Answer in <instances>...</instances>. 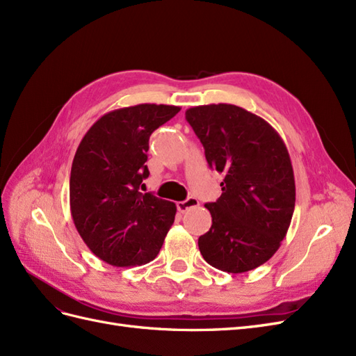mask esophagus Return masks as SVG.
Segmentation results:
<instances>
[{"label": "esophagus", "mask_w": 356, "mask_h": 356, "mask_svg": "<svg viewBox=\"0 0 356 356\" xmlns=\"http://www.w3.org/2000/svg\"><path fill=\"white\" fill-rule=\"evenodd\" d=\"M197 207H199V200H197L196 197H188V199H186V200H182V202H178V203H177L178 211L182 212V213L190 211V209H193V208H197Z\"/></svg>", "instance_id": "esophagus-1"}]
</instances>
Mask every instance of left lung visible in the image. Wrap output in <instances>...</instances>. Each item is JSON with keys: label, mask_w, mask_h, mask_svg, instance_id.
<instances>
[{"label": "left lung", "mask_w": 356, "mask_h": 356, "mask_svg": "<svg viewBox=\"0 0 356 356\" xmlns=\"http://www.w3.org/2000/svg\"><path fill=\"white\" fill-rule=\"evenodd\" d=\"M186 118L208 165L224 175L222 195L207 203L212 225L199 238L204 261L245 273L270 260L296 207L294 170L285 143L264 118L232 104L193 106Z\"/></svg>", "instance_id": "1"}]
</instances>
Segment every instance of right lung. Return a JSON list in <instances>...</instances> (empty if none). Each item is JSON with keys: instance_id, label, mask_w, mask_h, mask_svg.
<instances>
[{"instance_id": "obj_1", "label": "right lung", "mask_w": 356, "mask_h": 356, "mask_svg": "<svg viewBox=\"0 0 356 356\" xmlns=\"http://www.w3.org/2000/svg\"><path fill=\"white\" fill-rule=\"evenodd\" d=\"M181 108L139 104L104 114L83 136L70 178L75 229L89 250L117 267L157 257L174 224V202L139 191L148 177V139Z\"/></svg>"}]
</instances>
